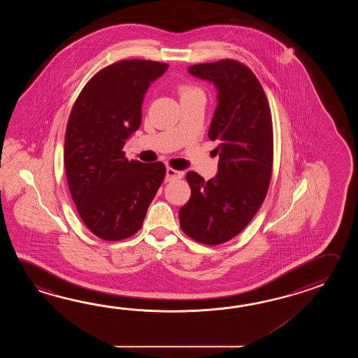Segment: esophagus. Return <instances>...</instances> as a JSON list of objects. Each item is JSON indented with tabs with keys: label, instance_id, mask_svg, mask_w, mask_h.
Here are the masks:
<instances>
[{
	"label": "esophagus",
	"instance_id": "obj_1",
	"mask_svg": "<svg viewBox=\"0 0 358 358\" xmlns=\"http://www.w3.org/2000/svg\"><path fill=\"white\" fill-rule=\"evenodd\" d=\"M182 176H184L182 171H178V170L173 168L166 169V182H171V180H176V179H182Z\"/></svg>",
	"mask_w": 358,
	"mask_h": 358
}]
</instances>
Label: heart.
<instances>
[{"instance_id": "b5f03b06", "label": "heart", "mask_w": 358, "mask_h": 358, "mask_svg": "<svg viewBox=\"0 0 358 358\" xmlns=\"http://www.w3.org/2000/svg\"><path fill=\"white\" fill-rule=\"evenodd\" d=\"M196 92H201V90L197 88V87L189 85V84H182V85L178 87V93H179V96H180V99L187 97V96H189V94H193V93H196Z\"/></svg>"}]
</instances>
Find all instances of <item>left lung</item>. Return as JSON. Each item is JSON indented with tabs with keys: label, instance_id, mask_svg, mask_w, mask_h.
I'll return each mask as SVG.
<instances>
[{
	"label": "left lung",
	"instance_id": "8db88e82",
	"mask_svg": "<svg viewBox=\"0 0 358 358\" xmlns=\"http://www.w3.org/2000/svg\"><path fill=\"white\" fill-rule=\"evenodd\" d=\"M192 76L215 83L219 105L208 138L217 141L219 169L207 180L187 173L189 201L179 210L184 234L198 243H225L243 230L266 197L274 161V133L266 94L243 62L196 64Z\"/></svg>",
	"mask_w": 358,
	"mask_h": 358
}]
</instances>
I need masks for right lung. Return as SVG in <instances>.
Wrapping results in <instances>:
<instances>
[{
	"instance_id": "obj_1",
	"label": "right lung",
	"mask_w": 358,
	"mask_h": 358,
	"mask_svg": "<svg viewBox=\"0 0 358 358\" xmlns=\"http://www.w3.org/2000/svg\"><path fill=\"white\" fill-rule=\"evenodd\" d=\"M168 64L122 60L84 85L69 116L64 166L76 211L94 236L117 242L134 236L166 174L157 161L128 160L122 147L142 122L150 84Z\"/></svg>"
}]
</instances>
